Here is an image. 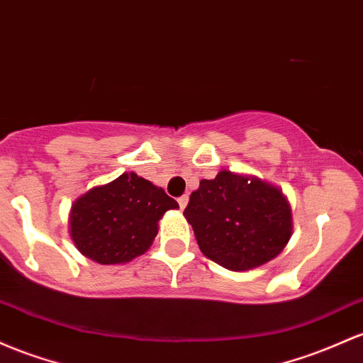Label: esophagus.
I'll return each instance as SVG.
<instances>
[{"mask_svg":"<svg viewBox=\"0 0 363 363\" xmlns=\"http://www.w3.org/2000/svg\"><path fill=\"white\" fill-rule=\"evenodd\" d=\"M188 200H189V196L188 194H182V196H179V206H181V208H186V205H188Z\"/></svg>","mask_w":363,"mask_h":363,"instance_id":"34e87169","label":"esophagus"}]
</instances>
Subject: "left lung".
Instances as JSON below:
<instances>
[{
    "label": "left lung",
    "instance_id": "left-lung-1",
    "mask_svg": "<svg viewBox=\"0 0 363 363\" xmlns=\"http://www.w3.org/2000/svg\"><path fill=\"white\" fill-rule=\"evenodd\" d=\"M184 215L203 255L229 270L272 260L293 233L291 210L281 191L227 170L201 179Z\"/></svg>",
    "mask_w": 363,
    "mask_h": 363
}]
</instances>
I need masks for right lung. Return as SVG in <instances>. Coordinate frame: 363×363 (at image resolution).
Wrapping results in <instances>:
<instances>
[{"instance_id": "right-lung-1", "label": "right lung", "mask_w": 363, "mask_h": 363, "mask_svg": "<svg viewBox=\"0 0 363 363\" xmlns=\"http://www.w3.org/2000/svg\"><path fill=\"white\" fill-rule=\"evenodd\" d=\"M177 201L136 174L87 191L70 212V236L82 255L103 265L125 264L150 248L158 220Z\"/></svg>"}]
</instances>
